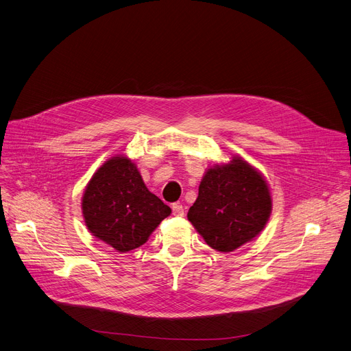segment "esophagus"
Returning a JSON list of instances; mask_svg holds the SVG:
<instances>
[{
	"mask_svg": "<svg viewBox=\"0 0 351 351\" xmlns=\"http://www.w3.org/2000/svg\"><path fill=\"white\" fill-rule=\"evenodd\" d=\"M183 206L180 204V203H173L172 204V213H173V216H176V217H179V216H183Z\"/></svg>",
	"mask_w": 351,
	"mask_h": 351,
	"instance_id": "obj_1",
	"label": "esophagus"
}]
</instances>
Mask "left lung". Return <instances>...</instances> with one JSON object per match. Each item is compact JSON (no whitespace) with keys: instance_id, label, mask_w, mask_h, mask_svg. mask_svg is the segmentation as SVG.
<instances>
[{"instance_id":"8db88e82","label":"left lung","mask_w":351,"mask_h":351,"mask_svg":"<svg viewBox=\"0 0 351 351\" xmlns=\"http://www.w3.org/2000/svg\"><path fill=\"white\" fill-rule=\"evenodd\" d=\"M272 210L269 186L241 156L215 163L204 172L188 220L208 247L231 252L264 230Z\"/></svg>"}]
</instances>
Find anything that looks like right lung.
Listing matches in <instances>:
<instances>
[{"label": "right lung", "instance_id": "right-lung-1", "mask_svg": "<svg viewBox=\"0 0 351 351\" xmlns=\"http://www.w3.org/2000/svg\"><path fill=\"white\" fill-rule=\"evenodd\" d=\"M82 213L93 236L119 252H127L145 244L172 210L148 191L130 158L117 155L88 180Z\"/></svg>", "mask_w": 351, "mask_h": 351}]
</instances>
